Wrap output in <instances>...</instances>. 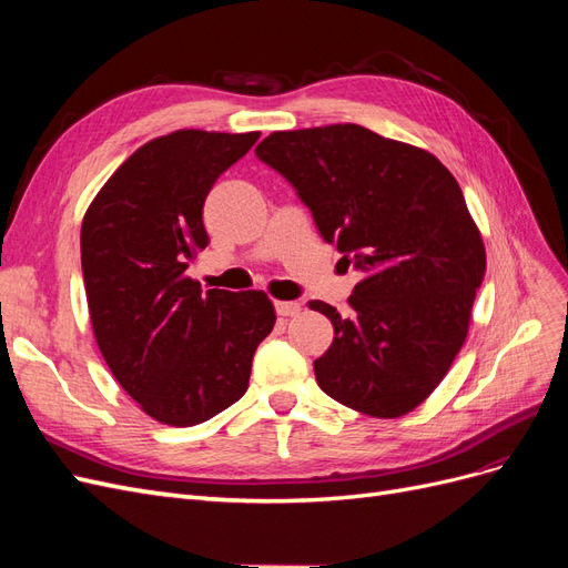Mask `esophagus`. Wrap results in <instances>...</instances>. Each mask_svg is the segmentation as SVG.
<instances>
[{"label": "esophagus", "mask_w": 568, "mask_h": 568, "mask_svg": "<svg viewBox=\"0 0 568 568\" xmlns=\"http://www.w3.org/2000/svg\"><path fill=\"white\" fill-rule=\"evenodd\" d=\"M274 311H277L280 317H294L301 313V303L296 301H277L274 303Z\"/></svg>", "instance_id": "34e87169"}]
</instances>
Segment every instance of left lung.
Returning a JSON list of instances; mask_svg holds the SVG:
<instances>
[{
	"label": "left lung",
	"mask_w": 568,
	"mask_h": 568,
	"mask_svg": "<svg viewBox=\"0 0 568 568\" xmlns=\"http://www.w3.org/2000/svg\"><path fill=\"white\" fill-rule=\"evenodd\" d=\"M255 156L296 189L326 244L365 274L315 359L320 388L372 417H400L448 374L469 329L486 248L462 189L432 153L343 123L272 132Z\"/></svg>",
	"instance_id": "8db88e82"
}]
</instances>
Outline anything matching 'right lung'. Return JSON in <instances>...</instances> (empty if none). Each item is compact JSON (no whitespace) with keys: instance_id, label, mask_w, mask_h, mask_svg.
<instances>
[{"instance_id":"1","label":"right lung","mask_w":568,"mask_h":568,"mask_svg":"<svg viewBox=\"0 0 568 568\" xmlns=\"http://www.w3.org/2000/svg\"><path fill=\"white\" fill-rule=\"evenodd\" d=\"M257 136H159L115 170L82 220V277L99 351L146 415L170 426L201 424L242 398L253 353L277 320L263 291H201L184 274L211 242L205 196Z\"/></svg>"}]
</instances>
